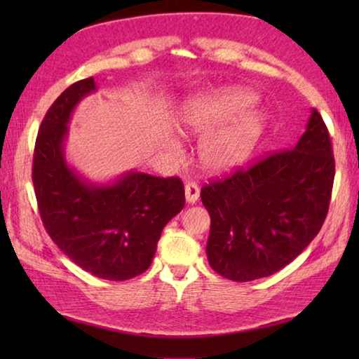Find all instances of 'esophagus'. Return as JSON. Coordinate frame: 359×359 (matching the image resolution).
<instances>
[{"mask_svg":"<svg viewBox=\"0 0 359 359\" xmlns=\"http://www.w3.org/2000/svg\"><path fill=\"white\" fill-rule=\"evenodd\" d=\"M185 199L188 204L198 203L199 199V187L196 182H187L185 185Z\"/></svg>","mask_w":359,"mask_h":359,"instance_id":"34e87169","label":"esophagus"}]
</instances>
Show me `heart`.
Wrapping results in <instances>:
<instances>
[{"instance_id":"1","label":"heart","mask_w":359,"mask_h":359,"mask_svg":"<svg viewBox=\"0 0 359 359\" xmlns=\"http://www.w3.org/2000/svg\"><path fill=\"white\" fill-rule=\"evenodd\" d=\"M257 95L248 88H220L188 101L180 111L179 128L188 137H204L199 163L208 172L234 171L252 156L264 128V115L250 107ZM182 154L180 144H169Z\"/></svg>"}]
</instances>
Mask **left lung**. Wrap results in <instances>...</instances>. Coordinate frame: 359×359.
Segmentation results:
<instances>
[{"instance_id":"8db88e82","label":"left lung","mask_w":359,"mask_h":359,"mask_svg":"<svg viewBox=\"0 0 359 359\" xmlns=\"http://www.w3.org/2000/svg\"><path fill=\"white\" fill-rule=\"evenodd\" d=\"M332 182L330 133L312 109L293 149L203 187L212 269L229 280L250 282L290 264L323 226Z\"/></svg>"}]
</instances>
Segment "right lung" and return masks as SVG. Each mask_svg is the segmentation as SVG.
<instances>
[{"label":"right lung","mask_w":359,"mask_h":359,"mask_svg":"<svg viewBox=\"0 0 359 359\" xmlns=\"http://www.w3.org/2000/svg\"><path fill=\"white\" fill-rule=\"evenodd\" d=\"M93 92L88 77L53 101L36 137L33 185L41 220L60 250L95 277L121 282L149 269L163 228L184 209L185 188L179 177L136 171L92 184L66 163L71 114Z\"/></svg>","instance_id":"add662e5"}]
</instances>
